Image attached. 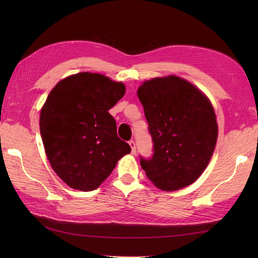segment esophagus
Segmentation results:
<instances>
[{"mask_svg": "<svg viewBox=\"0 0 258 258\" xmlns=\"http://www.w3.org/2000/svg\"><path fill=\"white\" fill-rule=\"evenodd\" d=\"M128 144H130V146H131V149H132V153H133V154H135V153H136V145H135V142H134L133 140H131V141L128 142Z\"/></svg>", "mask_w": 258, "mask_h": 258, "instance_id": "esophagus-1", "label": "esophagus"}]
</instances>
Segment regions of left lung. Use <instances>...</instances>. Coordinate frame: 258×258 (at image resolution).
I'll return each instance as SVG.
<instances>
[{"mask_svg": "<svg viewBox=\"0 0 258 258\" xmlns=\"http://www.w3.org/2000/svg\"><path fill=\"white\" fill-rule=\"evenodd\" d=\"M138 95L143 104L153 155L141 157L151 182L163 190H176L201 176L217 141L216 115L203 93L177 76L144 82Z\"/></svg>", "mask_w": 258, "mask_h": 258, "instance_id": "obj_1", "label": "left lung"}]
</instances>
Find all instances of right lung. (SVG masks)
I'll use <instances>...</instances> for the list:
<instances>
[{
    "label": "right lung",
    "mask_w": 258,
    "mask_h": 258,
    "mask_svg": "<svg viewBox=\"0 0 258 258\" xmlns=\"http://www.w3.org/2000/svg\"><path fill=\"white\" fill-rule=\"evenodd\" d=\"M125 85L102 74L78 73L59 81L41 109L40 131L47 160L70 187L96 189L131 146L108 113Z\"/></svg>",
    "instance_id": "obj_1"
}]
</instances>
